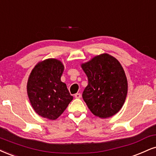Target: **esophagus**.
I'll list each match as a JSON object with an SVG mask.
<instances>
[{
    "label": "esophagus",
    "instance_id": "obj_1",
    "mask_svg": "<svg viewBox=\"0 0 156 156\" xmlns=\"http://www.w3.org/2000/svg\"><path fill=\"white\" fill-rule=\"evenodd\" d=\"M74 97L76 98H81V94L80 93H76L74 95Z\"/></svg>",
    "mask_w": 156,
    "mask_h": 156
}]
</instances>
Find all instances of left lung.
I'll return each mask as SVG.
<instances>
[{"mask_svg": "<svg viewBox=\"0 0 156 156\" xmlns=\"http://www.w3.org/2000/svg\"><path fill=\"white\" fill-rule=\"evenodd\" d=\"M88 78L82 98L96 116L108 118L118 113L127 94V80L122 65L108 54H101L82 64Z\"/></svg>", "mask_w": 156, "mask_h": 156, "instance_id": "left-lung-1", "label": "left lung"}]
</instances>
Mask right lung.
Here are the masks:
<instances>
[{
    "label": "right lung",
    "instance_id": "obj_1",
    "mask_svg": "<svg viewBox=\"0 0 156 156\" xmlns=\"http://www.w3.org/2000/svg\"><path fill=\"white\" fill-rule=\"evenodd\" d=\"M63 65L49 58L36 65L27 82V94L34 110L44 118L55 120L72 101L66 84L61 81Z\"/></svg>",
    "mask_w": 156,
    "mask_h": 156
}]
</instances>
